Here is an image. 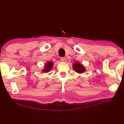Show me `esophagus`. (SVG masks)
Here are the masks:
<instances>
[{"mask_svg": "<svg viewBox=\"0 0 124 124\" xmlns=\"http://www.w3.org/2000/svg\"><path fill=\"white\" fill-rule=\"evenodd\" d=\"M61 61L62 62H66V58L65 57H61Z\"/></svg>", "mask_w": 124, "mask_h": 124, "instance_id": "34e87169", "label": "esophagus"}]
</instances>
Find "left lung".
Wrapping results in <instances>:
<instances>
[{
    "label": "left lung",
    "mask_w": 124,
    "mask_h": 124,
    "mask_svg": "<svg viewBox=\"0 0 124 124\" xmlns=\"http://www.w3.org/2000/svg\"><path fill=\"white\" fill-rule=\"evenodd\" d=\"M73 68H74V70L77 72L81 73L85 71V68L79 63H75L73 65Z\"/></svg>",
    "instance_id": "obj_1"
}]
</instances>
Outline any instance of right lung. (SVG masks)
Segmentation results:
<instances>
[{"instance_id": "add662e5", "label": "right lung", "mask_w": 124, "mask_h": 124, "mask_svg": "<svg viewBox=\"0 0 124 124\" xmlns=\"http://www.w3.org/2000/svg\"><path fill=\"white\" fill-rule=\"evenodd\" d=\"M53 65V63L52 62H48L46 63V64L45 65V69L43 70V71L45 72H48L49 71H50L52 69V66Z\"/></svg>"}]
</instances>
